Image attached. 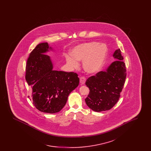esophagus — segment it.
I'll return each instance as SVG.
<instances>
[{"instance_id":"34e87169","label":"esophagus","mask_w":151,"mask_h":151,"mask_svg":"<svg viewBox=\"0 0 151 151\" xmlns=\"http://www.w3.org/2000/svg\"><path fill=\"white\" fill-rule=\"evenodd\" d=\"M86 81V79L84 77H81L80 78V83L81 84H84Z\"/></svg>"}]
</instances>
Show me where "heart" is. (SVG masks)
Here are the masks:
<instances>
[{
  "label": "heart",
  "instance_id": "1",
  "mask_svg": "<svg viewBox=\"0 0 151 151\" xmlns=\"http://www.w3.org/2000/svg\"><path fill=\"white\" fill-rule=\"evenodd\" d=\"M107 54L104 44L92 42L76 46L72 51V56L65 57L66 62L72 68L79 67L78 61L83 60V67L88 73L98 72L103 65Z\"/></svg>",
  "mask_w": 151,
  "mask_h": 151
}]
</instances>
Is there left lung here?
Segmentation results:
<instances>
[{
    "instance_id": "8db88e82",
    "label": "left lung",
    "mask_w": 151,
    "mask_h": 151,
    "mask_svg": "<svg viewBox=\"0 0 151 151\" xmlns=\"http://www.w3.org/2000/svg\"><path fill=\"white\" fill-rule=\"evenodd\" d=\"M113 57L117 60L105 71H100L86 80V85L89 93L85 99L88 106L100 112L113 108L120 97L126 78V69L121 51H115Z\"/></svg>"
}]
</instances>
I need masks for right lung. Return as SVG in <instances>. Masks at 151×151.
Wrapping results in <instances>:
<instances>
[{"instance_id":"add662e5","label":"right lung","mask_w":151,"mask_h":151,"mask_svg":"<svg viewBox=\"0 0 151 151\" xmlns=\"http://www.w3.org/2000/svg\"><path fill=\"white\" fill-rule=\"evenodd\" d=\"M52 49L47 42L41 43L30 52L26 65L25 79L32 89L33 104L38 110L56 113L65 106L70 93L79 86L76 73L53 70L49 55Z\"/></svg>"}]
</instances>
